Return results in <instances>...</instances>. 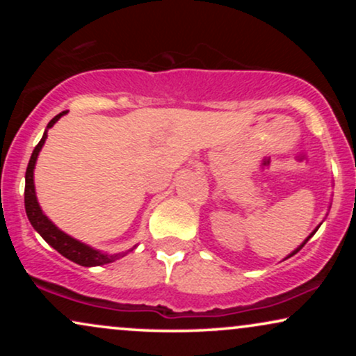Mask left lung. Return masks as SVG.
Returning a JSON list of instances; mask_svg holds the SVG:
<instances>
[{
  "instance_id": "8db88e82",
  "label": "left lung",
  "mask_w": 356,
  "mask_h": 356,
  "mask_svg": "<svg viewBox=\"0 0 356 356\" xmlns=\"http://www.w3.org/2000/svg\"><path fill=\"white\" fill-rule=\"evenodd\" d=\"M316 231H318V229H314V231H313V234H314V232H316ZM313 234H312V236H313ZM312 236H309V238H312ZM309 238H308V239H309ZM308 239H306V241H305V243H303V244H301V246H300V248H298V249H296V251H295V252H293V254H296V252H298V251H300V249H301V248H303V246H305V244H306V243H308ZM293 254H291V256H293Z\"/></svg>"
}]
</instances>
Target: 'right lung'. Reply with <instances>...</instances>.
<instances>
[{"mask_svg":"<svg viewBox=\"0 0 356 356\" xmlns=\"http://www.w3.org/2000/svg\"><path fill=\"white\" fill-rule=\"evenodd\" d=\"M65 113L67 112H61L48 122L47 130H44L42 140L38 142V145L35 147L33 154H31L30 162H28V167H26V174H24V209H26V216L28 219H30L31 226L35 227V231H38L40 236H42V238L47 241L53 249H56L61 256H65L67 259L73 261V263L80 264V266H87V268L100 266V264L112 263V261L118 259V257L125 256L127 252H118V254H112V256L104 254V252L87 246V244L70 238V236L65 234L63 231H60L58 227H56L55 224H53L51 220L43 214L42 207H40L38 201H36L35 184H33V169L36 164V157H38L44 140H47L48 129L53 127V124H55L61 115H65ZM130 251H132V249H130Z\"/></svg>","mask_w":356,"mask_h":356,"instance_id":"obj_1","label":"right lung"}]
</instances>
